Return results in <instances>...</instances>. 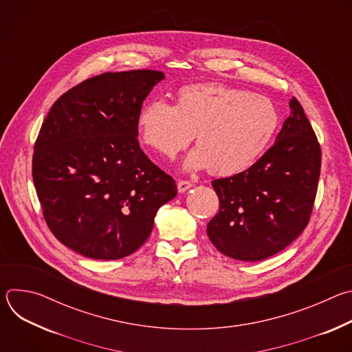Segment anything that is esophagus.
Wrapping results in <instances>:
<instances>
[{"instance_id":"obj_1","label":"esophagus","mask_w":352,"mask_h":352,"mask_svg":"<svg viewBox=\"0 0 352 352\" xmlns=\"http://www.w3.org/2000/svg\"><path fill=\"white\" fill-rule=\"evenodd\" d=\"M192 182L190 181H186V179H179L178 181V190L182 193V192H186L189 188H192Z\"/></svg>"}]
</instances>
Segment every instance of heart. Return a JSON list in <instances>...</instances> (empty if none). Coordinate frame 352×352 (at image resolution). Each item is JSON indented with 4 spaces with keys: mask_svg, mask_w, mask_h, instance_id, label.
Here are the masks:
<instances>
[{
    "mask_svg": "<svg viewBox=\"0 0 352 352\" xmlns=\"http://www.w3.org/2000/svg\"><path fill=\"white\" fill-rule=\"evenodd\" d=\"M280 125L272 100L226 85H189L177 93V104L163 98L143 106L138 126L143 143L173 159L193 139L184 164L234 175L252 166L267 148Z\"/></svg>",
    "mask_w": 352,
    "mask_h": 352,
    "instance_id": "obj_1",
    "label": "heart"
}]
</instances>
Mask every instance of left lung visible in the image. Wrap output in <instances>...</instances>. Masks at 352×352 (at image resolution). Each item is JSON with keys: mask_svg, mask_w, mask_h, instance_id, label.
<instances>
[{"mask_svg": "<svg viewBox=\"0 0 352 352\" xmlns=\"http://www.w3.org/2000/svg\"><path fill=\"white\" fill-rule=\"evenodd\" d=\"M277 140L248 170L212 182L220 202L208 236L220 252L245 262L267 259L309 223L320 175L322 150L295 97Z\"/></svg>", "mask_w": 352, "mask_h": 352, "instance_id": "left-lung-1", "label": "left lung"}]
</instances>
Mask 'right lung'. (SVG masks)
Segmentation results:
<instances>
[{"instance_id":"1","label":"right lung","mask_w":352,"mask_h":352,"mask_svg":"<svg viewBox=\"0 0 352 352\" xmlns=\"http://www.w3.org/2000/svg\"><path fill=\"white\" fill-rule=\"evenodd\" d=\"M164 74L106 72L65 91L34 143L32 175L44 220L75 252L116 261L138 250L177 185L143 153L138 118Z\"/></svg>"}]
</instances>
